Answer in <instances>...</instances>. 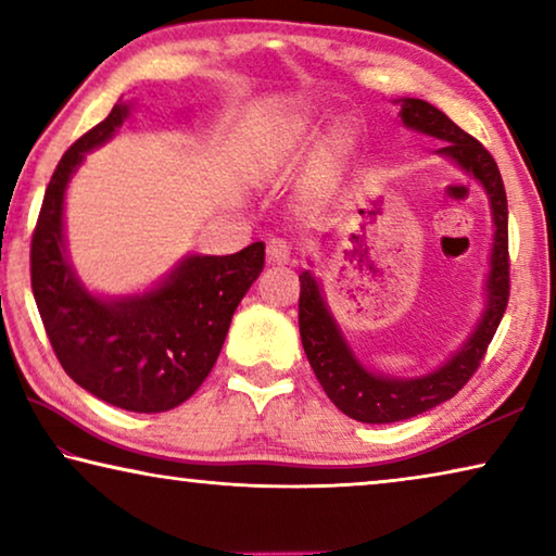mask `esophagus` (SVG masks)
I'll return each instance as SVG.
<instances>
[{
	"instance_id": "1",
	"label": "esophagus",
	"mask_w": 556,
	"mask_h": 556,
	"mask_svg": "<svg viewBox=\"0 0 556 556\" xmlns=\"http://www.w3.org/2000/svg\"><path fill=\"white\" fill-rule=\"evenodd\" d=\"M267 262L269 264H292L294 262V250L287 239H269L267 242Z\"/></svg>"
}]
</instances>
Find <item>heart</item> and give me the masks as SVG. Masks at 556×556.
Wrapping results in <instances>:
<instances>
[{
  "instance_id": "obj_1",
  "label": "heart",
  "mask_w": 556,
  "mask_h": 556,
  "mask_svg": "<svg viewBox=\"0 0 556 556\" xmlns=\"http://www.w3.org/2000/svg\"><path fill=\"white\" fill-rule=\"evenodd\" d=\"M296 147H300V135H294V131H292V135H287L285 142H281V154H292ZM342 152H344V137L337 135V137L329 139V144L325 147V154H321V160H325V164H331Z\"/></svg>"
}]
</instances>
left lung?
I'll return each mask as SVG.
<instances>
[{"instance_id":"left-lung-1","label":"left lung","mask_w":556,"mask_h":556,"mask_svg":"<svg viewBox=\"0 0 556 556\" xmlns=\"http://www.w3.org/2000/svg\"><path fill=\"white\" fill-rule=\"evenodd\" d=\"M396 104H402L400 117L409 129L444 139L439 154L457 162L490 194L494 247L490 262L492 269L486 277V309L477 329L444 367L417 379H392L362 367L327 309L317 279L309 271H302L300 334L306 359L334 407L342 409L346 417L367 421V425H389V421L417 417V414L452 400L479 369V362L484 359L486 346H490L509 302V212L507 192H504V181L494 156L486 152L482 142L459 129L444 112H439L425 99L407 97L396 99Z\"/></svg>"}]
</instances>
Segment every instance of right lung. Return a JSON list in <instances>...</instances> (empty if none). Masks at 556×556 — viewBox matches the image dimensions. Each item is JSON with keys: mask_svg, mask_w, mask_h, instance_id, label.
<instances>
[{"mask_svg": "<svg viewBox=\"0 0 556 556\" xmlns=\"http://www.w3.org/2000/svg\"><path fill=\"white\" fill-rule=\"evenodd\" d=\"M129 106L66 149L49 179L31 235V292L62 369L97 400L127 412H167L210 375L231 314L264 269V244L227 256H187L152 292L102 300L89 294L64 254V189L89 149L104 144Z\"/></svg>", "mask_w": 556, "mask_h": 556, "instance_id": "1", "label": "right lung"}]
</instances>
